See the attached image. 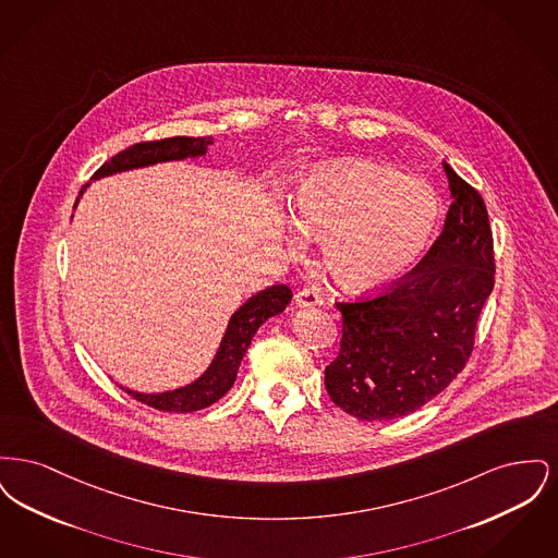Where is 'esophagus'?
Masks as SVG:
<instances>
[{
  "mask_svg": "<svg viewBox=\"0 0 558 558\" xmlns=\"http://www.w3.org/2000/svg\"><path fill=\"white\" fill-rule=\"evenodd\" d=\"M294 303L299 307H316V305H322V296L312 289H303L294 294Z\"/></svg>",
  "mask_w": 558,
  "mask_h": 558,
  "instance_id": "esophagus-1",
  "label": "esophagus"
}]
</instances>
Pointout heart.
Returning a JSON list of instances; mask_svg holds the SVG:
<instances>
[{"label": "heart", "instance_id": "obj_1", "mask_svg": "<svg viewBox=\"0 0 558 558\" xmlns=\"http://www.w3.org/2000/svg\"><path fill=\"white\" fill-rule=\"evenodd\" d=\"M292 219L299 232L322 240L324 266L341 289L376 292L425 253L439 198L421 178L371 160H339L299 184ZM291 244L296 248L299 239Z\"/></svg>", "mask_w": 558, "mask_h": 558}]
</instances>
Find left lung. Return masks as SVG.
I'll list each match as a JSON object with an SVG mask.
<instances>
[{
  "mask_svg": "<svg viewBox=\"0 0 558 558\" xmlns=\"http://www.w3.org/2000/svg\"><path fill=\"white\" fill-rule=\"evenodd\" d=\"M451 205L444 232L396 289L337 303L343 337L326 366L330 399L360 421H393L423 408L462 372L494 289V239L485 203L444 162Z\"/></svg>",
  "mask_w": 558,
  "mask_h": 558,
  "instance_id": "obj_1",
  "label": "left lung"
}]
</instances>
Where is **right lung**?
<instances>
[{"label": "right lung", "instance_id": "1", "mask_svg": "<svg viewBox=\"0 0 558 558\" xmlns=\"http://www.w3.org/2000/svg\"><path fill=\"white\" fill-rule=\"evenodd\" d=\"M211 144V135H205V137L178 135V137H167L159 142H142L105 162L94 173V180L123 173V171H132V169L150 167L157 162L198 159L209 153ZM87 186L81 187L80 196L87 190ZM77 203H80V198H77ZM77 203H75V207H77ZM291 299L292 291L287 284H274L266 291L257 292L251 299H246L228 322V328L223 332L221 343L217 347V353L213 355L209 368L184 387L162 391V393H140V391H133L128 387H121V389H125L133 399L142 401L150 408L162 410V412L184 414V412H196V410L209 408L211 403L223 398L232 389L236 374H239L240 362L251 345V339L255 337L257 328L267 318L282 314L287 310V305L291 303Z\"/></svg>", "mask_w": 558, "mask_h": 558}]
</instances>
